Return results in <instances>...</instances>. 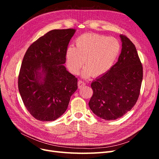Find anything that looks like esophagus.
Returning a JSON list of instances; mask_svg holds the SVG:
<instances>
[{
	"mask_svg": "<svg viewBox=\"0 0 159 159\" xmlns=\"http://www.w3.org/2000/svg\"><path fill=\"white\" fill-rule=\"evenodd\" d=\"M78 88H81L84 87V86L85 85V83L83 81H81V80H80V81H78Z\"/></svg>",
	"mask_w": 159,
	"mask_h": 159,
	"instance_id": "1",
	"label": "esophagus"
}]
</instances>
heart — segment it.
I'll use <instances>...</instances> for the list:
<instances>
[{"instance_id": "1", "label": "heart", "mask_w": 159, "mask_h": 159, "mask_svg": "<svg viewBox=\"0 0 159 159\" xmlns=\"http://www.w3.org/2000/svg\"><path fill=\"white\" fill-rule=\"evenodd\" d=\"M75 47L66 52V66L70 73L77 75L84 64V77L102 76L113 68L121 52V44L114 37L86 33L75 40Z\"/></svg>"}]
</instances>
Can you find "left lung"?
<instances>
[{"instance_id": "1", "label": "left lung", "mask_w": 159, "mask_h": 159, "mask_svg": "<svg viewBox=\"0 0 159 159\" xmlns=\"http://www.w3.org/2000/svg\"><path fill=\"white\" fill-rule=\"evenodd\" d=\"M120 38L122 49L117 63L91 84L93 93L89 108L98 117L108 121L121 117L133 107L143 80V66L135 46L127 36Z\"/></svg>"}]
</instances>
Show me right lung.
<instances>
[{
    "instance_id": "obj_1",
    "label": "right lung",
    "mask_w": 159,
    "mask_h": 159,
    "mask_svg": "<svg viewBox=\"0 0 159 159\" xmlns=\"http://www.w3.org/2000/svg\"><path fill=\"white\" fill-rule=\"evenodd\" d=\"M75 32L71 28L52 30L32 43L24 56L18 90L28 112L39 121H54L61 116L78 89V78L64 65Z\"/></svg>"
}]
</instances>
